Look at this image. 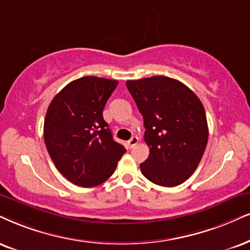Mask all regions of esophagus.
Returning <instances> with one entry per match:
<instances>
[{
    "instance_id": "1",
    "label": "esophagus",
    "mask_w": 250,
    "mask_h": 250,
    "mask_svg": "<svg viewBox=\"0 0 250 250\" xmlns=\"http://www.w3.org/2000/svg\"><path fill=\"white\" fill-rule=\"evenodd\" d=\"M138 141H139V139H138V137H132L130 140L127 141V145L130 148H133V147L135 146V145L138 144Z\"/></svg>"
}]
</instances>
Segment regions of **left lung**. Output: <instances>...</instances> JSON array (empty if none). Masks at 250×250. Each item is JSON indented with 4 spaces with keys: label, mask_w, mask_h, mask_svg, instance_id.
<instances>
[{
    "label": "left lung",
    "mask_w": 250,
    "mask_h": 250,
    "mask_svg": "<svg viewBox=\"0 0 250 250\" xmlns=\"http://www.w3.org/2000/svg\"><path fill=\"white\" fill-rule=\"evenodd\" d=\"M144 117L149 155L140 165L147 180L176 187L198 167L208 139L204 106L186 84L167 76L126 82Z\"/></svg>",
    "instance_id": "obj_1"
}]
</instances>
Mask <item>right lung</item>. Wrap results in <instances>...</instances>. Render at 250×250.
<instances>
[{
    "mask_svg": "<svg viewBox=\"0 0 250 250\" xmlns=\"http://www.w3.org/2000/svg\"><path fill=\"white\" fill-rule=\"evenodd\" d=\"M118 81L84 76L55 95L46 112L44 140L58 170L75 186L105 182L126 152L113 140L103 109Z\"/></svg>",
    "mask_w": 250,
    "mask_h": 250,
    "instance_id": "obj_1",
    "label": "right lung"
}]
</instances>
